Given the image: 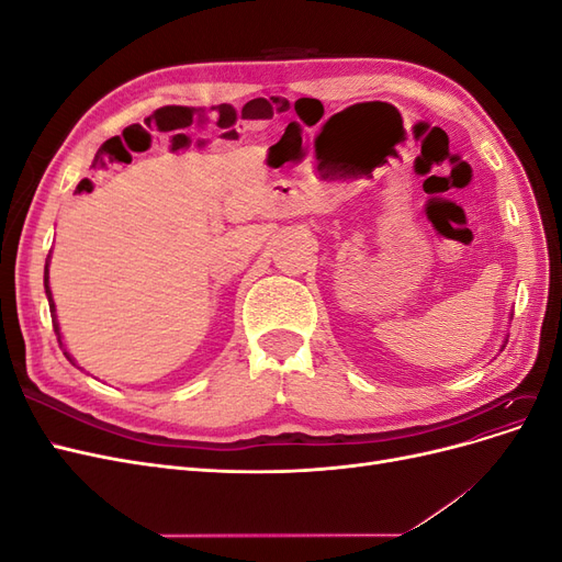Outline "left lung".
Instances as JSON below:
<instances>
[{"label":"left lung","mask_w":562,"mask_h":562,"mask_svg":"<svg viewBox=\"0 0 562 562\" xmlns=\"http://www.w3.org/2000/svg\"><path fill=\"white\" fill-rule=\"evenodd\" d=\"M502 349H504V345H502Z\"/></svg>","instance_id":"1"}]
</instances>
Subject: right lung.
I'll use <instances>...</instances> for the list:
<instances>
[{
	"instance_id": "add662e5",
	"label": "right lung",
	"mask_w": 562,
	"mask_h": 562,
	"mask_svg": "<svg viewBox=\"0 0 562 562\" xmlns=\"http://www.w3.org/2000/svg\"><path fill=\"white\" fill-rule=\"evenodd\" d=\"M44 291H46V297H48V310H50V318H54V330H56V335H58V342H60V347H63V353L67 356V361H70L72 366H77L75 363V359L70 356V351L65 349V345H63V335H60V323H58V316H56V302H54V295H50V285H48V258H46V269H44Z\"/></svg>"
}]
</instances>
